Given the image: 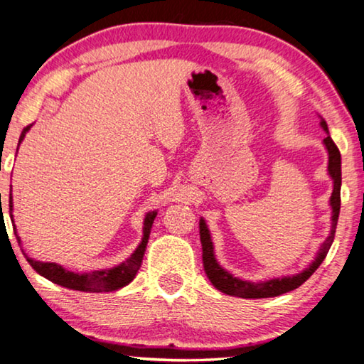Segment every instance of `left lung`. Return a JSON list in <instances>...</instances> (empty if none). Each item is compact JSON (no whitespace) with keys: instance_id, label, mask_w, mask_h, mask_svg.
<instances>
[{"instance_id":"obj_1","label":"left lung","mask_w":364,"mask_h":364,"mask_svg":"<svg viewBox=\"0 0 364 364\" xmlns=\"http://www.w3.org/2000/svg\"><path fill=\"white\" fill-rule=\"evenodd\" d=\"M321 125L323 130L328 133V128L326 120L321 119ZM323 143H326L327 151H328V174L333 178V192L331 197V205H332V229L326 242L322 244L321 250L316 257V260L312 262L309 268H306L304 272L298 273L294 277H284V278H275L268 279L265 283H250V282H242L236 277H232L231 273H228L225 268H221L218 264L213 254V242H211L210 231L206 228L205 221L200 220V240H201V250H203V268L206 277L216 289H220L221 293L229 294V296H237V298H245V299H259V298H273V296H279L283 293L293 291V289L299 288L307 278H309L312 273H314L318 265L322 264L323 259L331 249L335 237V229H337V221H338V213H340V187H342V159H340V151L337 144L333 143L331 136L323 138Z\"/></svg>"}]
</instances>
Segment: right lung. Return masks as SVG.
Segmentation results:
<instances>
[{
  "instance_id": "1",
  "label": "right lung",
  "mask_w": 364,
  "mask_h": 364,
  "mask_svg": "<svg viewBox=\"0 0 364 364\" xmlns=\"http://www.w3.org/2000/svg\"><path fill=\"white\" fill-rule=\"evenodd\" d=\"M29 128L31 125H27L24 130H22L19 143L24 139L26 132L29 130ZM11 210H13V198L9 197V215L13 218ZM154 218H156V211H151V213H148L146 218H144L141 244L138 245V249L132 254L130 259H127L124 264H120L119 267L110 268V270H96L91 273H85V275H80V273L65 270L63 267H60L57 264H50V262H36L29 259V257H26V259L38 275L46 277L47 279H50V282L60 284V287H65L68 289H76V291H87V293L115 291V289L124 288L125 284L130 283L132 279L135 278L139 267H141L143 255H144V250H146V244H148L151 226H153ZM14 234H16V228H14Z\"/></svg>"
}]
</instances>
